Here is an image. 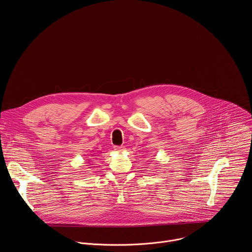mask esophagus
<instances>
[{
    "label": "esophagus",
    "instance_id": "34e87169",
    "mask_svg": "<svg viewBox=\"0 0 252 252\" xmlns=\"http://www.w3.org/2000/svg\"><path fill=\"white\" fill-rule=\"evenodd\" d=\"M115 150H116L117 152H119V153H123V152H125V151H126V148H125L124 146H121V147H115Z\"/></svg>",
    "mask_w": 252,
    "mask_h": 252
}]
</instances>
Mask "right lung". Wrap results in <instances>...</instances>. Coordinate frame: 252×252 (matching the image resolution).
Masks as SVG:
<instances>
[{
  "instance_id": "1",
  "label": "right lung",
  "mask_w": 252,
  "mask_h": 252,
  "mask_svg": "<svg viewBox=\"0 0 252 252\" xmlns=\"http://www.w3.org/2000/svg\"><path fill=\"white\" fill-rule=\"evenodd\" d=\"M92 157H94V156H92ZM90 161H91V160H90Z\"/></svg>"
}]
</instances>
